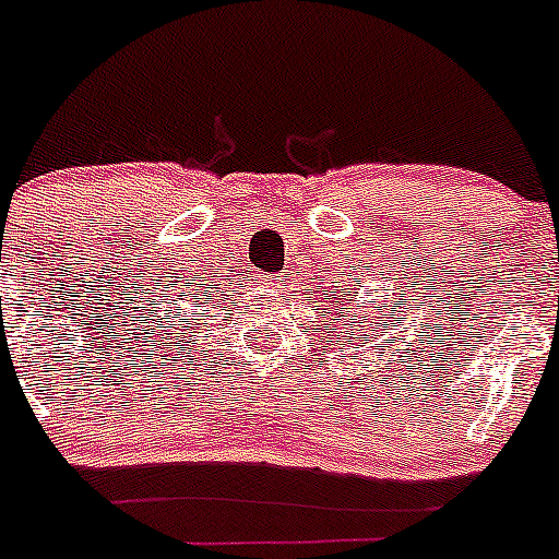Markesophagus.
<instances>
[{
  "instance_id": "34e87169",
  "label": "esophagus",
  "mask_w": 559,
  "mask_h": 559,
  "mask_svg": "<svg viewBox=\"0 0 559 559\" xmlns=\"http://www.w3.org/2000/svg\"><path fill=\"white\" fill-rule=\"evenodd\" d=\"M285 283V276L283 274H269L265 276V285H276V288H280V285Z\"/></svg>"
}]
</instances>
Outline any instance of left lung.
Wrapping results in <instances>:
<instances>
[{"label":"left lung","instance_id":"8db88e82","mask_svg":"<svg viewBox=\"0 0 559 559\" xmlns=\"http://www.w3.org/2000/svg\"><path fill=\"white\" fill-rule=\"evenodd\" d=\"M355 290L347 288V285H341V288H330L328 290V305H324L322 313L328 316V310H333V324H341V333L349 328H369V324H364V316H355ZM374 328H378V322H374ZM335 333V330H333ZM347 338H353V335H347Z\"/></svg>","mask_w":559,"mask_h":559}]
</instances>
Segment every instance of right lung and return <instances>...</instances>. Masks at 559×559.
<instances>
[{
	"label": "right lung",
	"instance_id": "add662e5",
	"mask_svg": "<svg viewBox=\"0 0 559 559\" xmlns=\"http://www.w3.org/2000/svg\"><path fill=\"white\" fill-rule=\"evenodd\" d=\"M201 288H204V283H201ZM185 296H187V299H192L190 294H185ZM199 305H206V299H204V302H199ZM167 335H170V333H167ZM190 358H192V355H190Z\"/></svg>",
	"mask_w": 559,
	"mask_h": 559
}]
</instances>
